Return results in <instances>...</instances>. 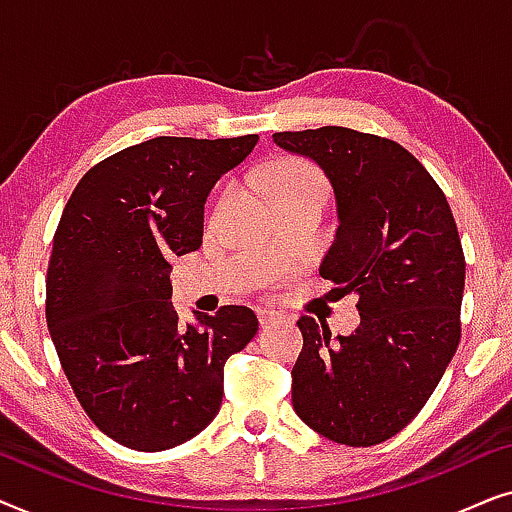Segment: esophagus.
Segmentation results:
<instances>
[{"mask_svg":"<svg viewBox=\"0 0 512 512\" xmlns=\"http://www.w3.org/2000/svg\"><path fill=\"white\" fill-rule=\"evenodd\" d=\"M279 319H282V314L275 310H268V307L258 310V321H261V326H272V324H277Z\"/></svg>","mask_w":512,"mask_h":512,"instance_id":"esophagus-1","label":"esophagus"}]
</instances>
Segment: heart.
<instances>
[{"mask_svg": "<svg viewBox=\"0 0 512 512\" xmlns=\"http://www.w3.org/2000/svg\"><path fill=\"white\" fill-rule=\"evenodd\" d=\"M263 186L268 188L275 200L289 198V195H305V193H328L326 179L317 165L310 160L286 158L277 160L263 174Z\"/></svg>", "mask_w": 512, "mask_h": 512, "instance_id": "obj_1", "label": "heart"}]
</instances>
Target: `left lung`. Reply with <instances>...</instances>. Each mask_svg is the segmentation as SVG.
I'll return each mask as SVG.
<instances>
[{
	"label": "left lung",
	"instance_id": "left-lung-1",
	"mask_svg": "<svg viewBox=\"0 0 512 512\" xmlns=\"http://www.w3.org/2000/svg\"><path fill=\"white\" fill-rule=\"evenodd\" d=\"M279 149L317 163L340 226L319 275L359 296L361 324L331 338L300 317L303 352L291 370L298 417L340 445L396 436L429 401L461 338L466 261L445 193L391 139L340 125L275 132Z\"/></svg>",
	"mask_w": 512,
	"mask_h": 512
}]
</instances>
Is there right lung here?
<instances>
[{
    "mask_svg": "<svg viewBox=\"0 0 512 512\" xmlns=\"http://www.w3.org/2000/svg\"><path fill=\"white\" fill-rule=\"evenodd\" d=\"M258 135L156 137L83 174L53 237L46 321L76 398L130 450L186 443L216 417L223 366L258 331L244 305L181 324L170 261L202 244L205 202Z\"/></svg>",
    "mask_w": 512,
    "mask_h": 512,
    "instance_id": "obj_1",
    "label": "right lung"
}]
</instances>
